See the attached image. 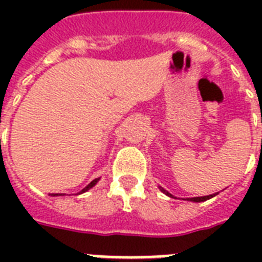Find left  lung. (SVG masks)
Instances as JSON below:
<instances>
[{"label":"left lung","instance_id":"left-lung-1","mask_svg":"<svg viewBox=\"0 0 262 262\" xmlns=\"http://www.w3.org/2000/svg\"><path fill=\"white\" fill-rule=\"evenodd\" d=\"M159 189H160V191H163L164 194H167L168 197H172V194H170V193H168L167 190H164V189L162 186H159ZM215 195H216V193H215V194L204 195V197H193V199H187V200H189V201H194V203H201V201H207V200L212 199V197H215Z\"/></svg>","mask_w":262,"mask_h":262}]
</instances>
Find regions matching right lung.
<instances>
[{"mask_svg":"<svg viewBox=\"0 0 262 262\" xmlns=\"http://www.w3.org/2000/svg\"><path fill=\"white\" fill-rule=\"evenodd\" d=\"M98 181H99V178H96V179H94V181H92V182H91V183H88L87 186L84 187L83 190L80 191L79 194H81V193H84V191H87V190H90L91 187H94V186H95V185H96V183H98ZM51 195H59V194H51Z\"/></svg>","mask_w":262,"mask_h":262,"instance_id":"1","label":"right lung"}]
</instances>
